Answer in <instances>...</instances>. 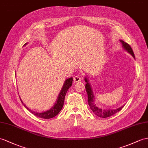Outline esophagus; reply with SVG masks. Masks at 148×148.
Wrapping results in <instances>:
<instances>
[{
  "instance_id": "34e87169",
  "label": "esophagus",
  "mask_w": 148,
  "mask_h": 148,
  "mask_svg": "<svg viewBox=\"0 0 148 148\" xmlns=\"http://www.w3.org/2000/svg\"><path fill=\"white\" fill-rule=\"evenodd\" d=\"M81 80H82V78L78 76V75L74 77V78H73V81L75 83H76V82H80Z\"/></svg>"
}]
</instances>
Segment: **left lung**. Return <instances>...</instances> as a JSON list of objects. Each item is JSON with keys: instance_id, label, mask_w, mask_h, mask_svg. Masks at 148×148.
<instances>
[{"instance_id": "obj_1", "label": "left lung", "mask_w": 148, "mask_h": 148, "mask_svg": "<svg viewBox=\"0 0 148 148\" xmlns=\"http://www.w3.org/2000/svg\"><path fill=\"white\" fill-rule=\"evenodd\" d=\"M120 41L122 42V46H123V47L126 51H127L129 53L131 54V55H132L133 57L135 58L134 52H133L130 45H129L128 43L124 42V41L120 40ZM85 80L86 83V84L85 85V88H86V92H87V95H88V102L89 106H90V107L91 110L93 111V112L95 113L96 116H99L100 117H102V118L109 117L110 116H113L114 114L118 112H119L122 109V108L124 107V106H123L122 107L119 108V109H114V110H113V109L103 110L102 109H100V108H99L98 107H97L95 104L94 103V102H93L95 100V98H94V96H93V94L91 86L88 83V80L86 78H85Z\"/></svg>"}]
</instances>
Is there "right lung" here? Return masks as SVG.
Segmentation results:
<instances>
[{
  "label": "right lung",
  "instance_id": "right-lung-1",
  "mask_svg": "<svg viewBox=\"0 0 148 148\" xmlns=\"http://www.w3.org/2000/svg\"><path fill=\"white\" fill-rule=\"evenodd\" d=\"M26 45V43L24 45ZM72 82H73V78L72 77L68 78L67 80H66L65 82H64V84L63 85L62 90H61L60 94L58 95V99L55 104V106H54L51 109H49V110H47L46 112H42V113L35 112L30 110L29 109H28V108L23 103L22 100H21V102H22V103L24 104V107H26L29 111H30L32 114H34V116H36V117H40L42 119H46L53 118L54 117H55L56 115L58 114L61 111V110L62 109L63 104H64V97H65V95L68 91V90L69 89V88L72 85Z\"/></svg>",
  "mask_w": 148,
  "mask_h": 148
}]
</instances>
